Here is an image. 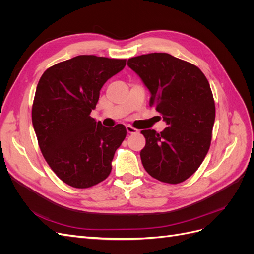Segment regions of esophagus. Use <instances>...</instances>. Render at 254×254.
Instances as JSON below:
<instances>
[{"label":"esophagus","mask_w":254,"mask_h":254,"mask_svg":"<svg viewBox=\"0 0 254 254\" xmlns=\"http://www.w3.org/2000/svg\"><path fill=\"white\" fill-rule=\"evenodd\" d=\"M126 130H127V132L129 133V134H134V133H137V129H135V128H133L132 126H126Z\"/></svg>","instance_id":"esophagus-1"}]
</instances>
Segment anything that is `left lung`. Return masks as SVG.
<instances>
[{"label":"left lung","instance_id":"8db88e82","mask_svg":"<svg viewBox=\"0 0 254 254\" xmlns=\"http://www.w3.org/2000/svg\"><path fill=\"white\" fill-rule=\"evenodd\" d=\"M128 65L150 91L149 106L162 114V132L142 130L145 171L153 178L177 184L193 175L209 151L215 121L210 83L200 68L167 53L128 59Z\"/></svg>","mask_w":254,"mask_h":254}]
</instances>
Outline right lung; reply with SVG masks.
I'll return each mask as SVG.
<instances>
[{"label": "right lung", "instance_id": "right-lung-1", "mask_svg": "<svg viewBox=\"0 0 254 254\" xmlns=\"http://www.w3.org/2000/svg\"><path fill=\"white\" fill-rule=\"evenodd\" d=\"M126 59L80 55L45 71L38 82L32 121L40 150L60 180L76 189L104 181L127 134L118 124L107 128L90 117L104 83Z\"/></svg>", "mask_w": 254, "mask_h": 254}]
</instances>
